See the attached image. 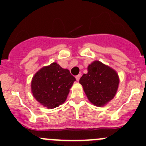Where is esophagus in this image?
<instances>
[{"mask_svg": "<svg viewBox=\"0 0 146 146\" xmlns=\"http://www.w3.org/2000/svg\"><path fill=\"white\" fill-rule=\"evenodd\" d=\"M80 77H81V74H78V75H77L76 76V80H77V81H79L80 80Z\"/></svg>", "mask_w": 146, "mask_h": 146, "instance_id": "34e87169", "label": "esophagus"}]
</instances>
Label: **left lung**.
Wrapping results in <instances>:
<instances>
[{
	"label": "left lung",
	"instance_id": "left-lung-1",
	"mask_svg": "<svg viewBox=\"0 0 146 146\" xmlns=\"http://www.w3.org/2000/svg\"><path fill=\"white\" fill-rule=\"evenodd\" d=\"M79 82L89 101L96 106L103 107L115 96L119 77L114 69L95 60L88 66V73Z\"/></svg>",
	"mask_w": 146,
	"mask_h": 146
}]
</instances>
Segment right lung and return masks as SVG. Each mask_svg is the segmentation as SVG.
Returning <instances> with one entry per match:
<instances>
[{
	"label": "right lung",
	"mask_w": 146,
	"mask_h": 146,
	"mask_svg": "<svg viewBox=\"0 0 146 146\" xmlns=\"http://www.w3.org/2000/svg\"><path fill=\"white\" fill-rule=\"evenodd\" d=\"M75 80L68 69L55 62L35 74L31 81L32 94L42 105L52 109L66 101Z\"/></svg>",
	"instance_id": "add662e5"
}]
</instances>
